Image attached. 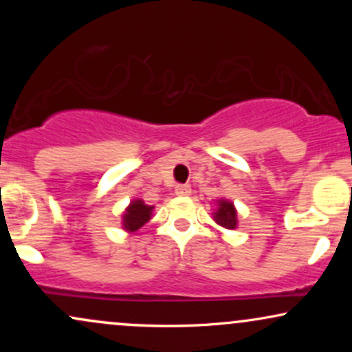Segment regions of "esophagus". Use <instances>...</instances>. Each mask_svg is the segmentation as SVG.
Returning a JSON list of instances; mask_svg holds the SVG:
<instances>
[{"instance_id": "1", "label": "esophagus", "mask_w": 352, "mask_h": 352, "mask_svg": "<svg viewBox=\"0 0 352 352\" xmlns=\"http://www.w3.org/2000/svg\"><path fill=\"white\" fill-rule=\"evenodd\" d=\"M175 193L179 197H187V195H190V193H192V187H190V185H177Z\"/></svg>"}]
</instances>
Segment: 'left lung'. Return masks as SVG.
Segmentation results:
<instances>
[{
  "label": "left lung",
  "instance_id": "left-lung-1",
  "mask_svg": "<svg viewBox=\"0 0 352 352\" xmlns=\"http://www.w3.org/2000/svg\"><path fill=\"white\" fill-rule=\"evenodd\" d=\"M217 208L213 212V220H215L217 225L227 228V230H235L238 227V215L236 208L233 205V201L227 199H218L215 200Z\"/></svg>",
  "mask_w": 352,
  "mask_h": 352
}]
</instances>
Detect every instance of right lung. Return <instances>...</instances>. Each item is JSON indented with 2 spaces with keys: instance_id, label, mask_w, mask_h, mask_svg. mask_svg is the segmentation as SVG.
<instances>
[{
  "instance_id": "add662e5",
  "label": "right lung",
  "mask_w": 352,
  "mask_h": 352,
  "mask_svg": "<svg viewBox=\"0 0 352 352\" xmlns=\"http://www.w3.org/2000/svg\"><path fill=\"white\" fill-rule=\"evenodd\" d=\"M153 207L145 205L142 199L131 200V204L122 212V228L127 233H135L152 218Z\"/></svg>"
}]
</instances>
